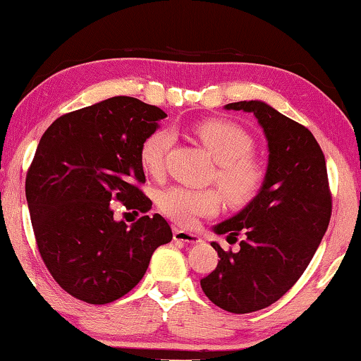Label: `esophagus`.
Returning a JSON list of instances; mask_svg holds the SVG:
<instances>
[{"mask_svg": "<svg viewBox=\"0 0 361 361\" xmlns=\"http://www.w3.org/2000/svg\"><path fill=\"white\" fill-rule=\"evenodd\" d=\"M174 240L176 241H182V243H192V245H195V243H200L202 241V238L199 235H194V233H189V231H185V230H174Z\"/></svg>", "mask_w": 361, "mask_h": 361, "instance_id": "34e87169", "label": "esophagus"}]
</instances>
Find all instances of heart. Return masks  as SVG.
Masks as SVG:
<instances>
[{
  "label": "heart",
  "mask_w": 361,
  "mask_h": 361,
  "mask_svg": "<svg viewBox=\"0 0 361 361\" xmlns=\"http://www.w3.org/2000/svg\"><path fill=\"white\" fill-rule=\"evenodd\" d=\"M202 146L214 156L216 171L214 179L219 184L226 204L245 207L253 202L263 189L266 167L253 152L255 141L245 128L233 121L209 118L190 128ZM176 142L169 128H157L142 141L140 159L146 172L159 176ZM221 202L216 189H200L190 185H172L159 197V207L177 224L192 226L200 216L214 215Z\"/></svg>",
  "instance_id": "heart-1"
}]
</instances>
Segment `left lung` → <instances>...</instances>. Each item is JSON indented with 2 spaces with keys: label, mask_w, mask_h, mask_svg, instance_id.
I'll return each mask as SVG.
<instances>
[{
  "label": "left lung",
  "mask_w": 361,
  "mask_h": 361,
  "mask_svg": "<svg viewBox=\"0 0 361 361\" xmlns=\"http://www.w3.org/2000/svg\"><path fill=\"white\" fill-rule=\"evenodd\" d=\"M226 110L253 113L269 147L264 185L251 204L215 226L238 236V251L219 253L216 268L200 279L207 298L233 314L269 307L283 298L307 268L332 215L324 152L312 133L263 102L228 103Z\"/></svg>",
  "instance_id": "obj_1"
}]
</instances>
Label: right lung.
Instances as JSON below:
<instances>
[{
  "instance_id": "right-lung-1",
  "label": "right lung",
  "mask_w": 361,
  "mask_h": 361,
  "mask_svg": "<svg viewBox=\"0 0 361 361\" xmlns=\"http://www.w3.org/2000/svg\"><path fill=\"white\" fill-rule=\"evenodd\" d=\"M167 115L133 97H113L57 118L39 141L26 199L39 255L61 288L88 304H108L140 283L172 230L159 214L131 226L110 202L151 210L141 190L140 149Z\"/></svg>"
}]
</instances>
